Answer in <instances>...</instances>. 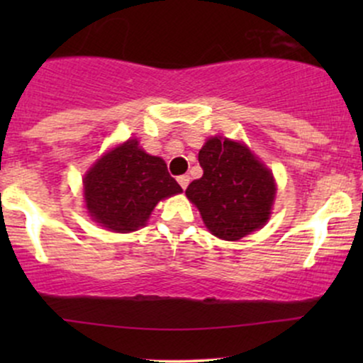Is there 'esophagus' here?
<instances>
[{"label": "esophagus", "mask_w": 363, "mask_h": 363, "mask_svg": "<svg viewBox=\"0 0 363 363\" xmlns=\"http://www.w3.org/2000/svg\"><path fill=\"white\" fill-rule=\"evenodd\" d=\"M177 182L181 184L182 189H186L187 184H189V176H179L177 177Z\"/></svg>", "instance_id": "obj_1"}]
</instances>
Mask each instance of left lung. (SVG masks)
<instances>
[{"mask_svg":"<svg viewBox=\"0 0 363 363\" xmlns=\"http://www.w3.org/2000/svg\"><path fill=\"white\" fill-rule=\"evenodd\" d=\"M203 176L186 196L211 234L239 240L269 220L277 194L272 170L239 141L213 136L198 153Z\"/></svg>","mask_w":363,"mask_h":363,"instance_id":"left-lung-1","label":"left lung"}]
</instances>
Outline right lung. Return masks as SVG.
<instances>
[{
  "mask_svg": "<svg viewBox=\"0 0 363 363\" xmlns=\"http://www.w3.org/2000/svg\"><path fill=\"white\" fill-rule=\"evenodd\" d=\"M182 193L160 157L148 155L138 140H128L99 158L83 179L85 205L91 220L126 234L147 225L153 208Z\"/></svg>",
  "mask_w": 363,
  "mask_h": 363,
  "instance_id": "obj_1",
  "label": "right lung"
}]
</instances>
